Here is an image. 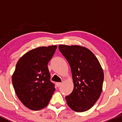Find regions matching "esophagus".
I'll list each match as a JSON object with an SVG mask.
<instances>
[{"mask_svg": "<svg viewBox=\"0 0 122 122\" xmlns=\"http://www.w3.org/2000/svg\"><path fill=\"white\" fill-rule=\"evenodd\" d=\"M56 85H57V86H58H58H60V85H61V84H62V82H56Z\"/></svg>", "mask_w": 122, "mask_h": 122, "instance_id": "1", "label": "esophagus"}]
</instances>
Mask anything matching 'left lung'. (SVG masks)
Returning a JSON list of instances; mask_svg holds the SVG:
<instances>
[{
    "mask_svg": "<svg viewBox=\"0 0 122 122\" xmlns=\"http://www.w3.org/2000/svg\"><path fill=\"white\" fill-rule=\"evenodd\" d=\"M59 50L71 66L74 88L66 96L67 104L76 112H84L100 97L104 72L99 60L88 48L80 45H60Z\"/></svg>",
    "mask_w": 122,
    "mask_h": 122,
    "instance_id": "obj_1",
    "label": "left lung"
}]
</instances>
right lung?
<instances>
[{
	"label": "right lung",
	"mask_w": 122,
	"mask_h": 122,
	"mask_svg": "<svg viewBox=\"0 0 122 122\" xmlns=\"http://www.w3.org/2000/svg\"><path fill=\"white\" fill-rule=\"evenodd\" d=\"M57 47L53 45L31 50L16 64L12 84L20 101L30 110L38 111L46 107L55 91L47 64Z\"/></svg>",
	"instance_id": "add662e5"
}]
</instances>
